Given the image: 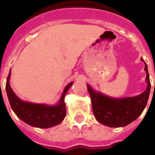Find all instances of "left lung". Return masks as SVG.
<instances>
[{"label":"left lung","instance_id":"8db88e82","mask_svg":"<svg viewBox=\"0 0 155 155\" xmlns=\"http://www.w3.org/2000/svg\"><path fill=\"white\" fill-rule=\"evenodd\" d=\"M140 60L145 62L142 58ZM145 71L147 87L143 93L136 97L114 98L93 90L87 84L93 114L99 123L110 127H124L140 116L146 108L150 93V81L146 62Z\"/></svg>","mask_w":155,"mask_h":155}]
</instances>
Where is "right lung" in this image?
Here are the masks:
<instances>
[{
    "label": "right lung",
    "instance_id": "add662e5",
    "mask_svg": "<svg viewBox=\"0 0 155 155\" xmlns=\"http://www.w3.org/2000/svg\"><path fill=\"white\" fill-rule=\"evenodd\" d=\"M11 75V70L9 71L7 77L6 90L7 96L12 110L20 120L32 127L40 128H49L59 124L64 120L66 116V106L65 96L69 90L73 82L69 83L65 87L60 100L56 105L38 104L22 101L18 98L9 84V79Z\"/></svg>",
    "mask_w": 155,
    "mask_h": 155
}]
</instances>
